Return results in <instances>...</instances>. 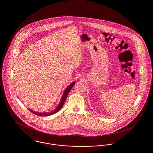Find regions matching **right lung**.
<instances>
[{"instance_id":"right-lung-1","label":"right lung","mask_w":153,"mask_h":153,"mask_svg":"<svg viewBox=\"0 0 153 153\" xmlns=\"http://www.w3.org/2000/svg\"><path fill=\"white\" fill-rule=\"evenodd\" d=\"M74 84H75V81L72 82V83L70 84V85L66 89L65 91H64V94H63V96H62V99H61V102H59V104H58V107H57L56 109H54V110H53V111H51V112L39 113V112H37L33 111V110H30V109L29 108V111H30L32 113L34 114L35 115H38V116H41V117L50 116V115H53V114H54L57 112L59 111L60 109H61L62 107H63V105H64V103H65V102L66 99V97H67V96H68V95L69 94V92L71 91V89L72 88V87L74 86Z\"/></svg>"}]
</instances>
